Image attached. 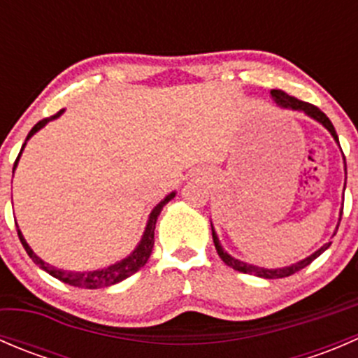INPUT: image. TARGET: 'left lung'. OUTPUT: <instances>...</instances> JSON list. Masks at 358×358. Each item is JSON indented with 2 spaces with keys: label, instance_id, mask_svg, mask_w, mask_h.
Returning <instances> with one entry per match:
<instances>
[{
  "label": "left lung",
  "instance_id": "left-lung-1",
  "mask_svg": "<svg viewBox=\"0 0 358 358\" xmlns=\"http://www.w3.org/2000/svg\"><path fill=\"white\" fill-rule=\"evenodd\" d=\"M270 95H272L273 102H275L277 106L284 107V109L301 110V112H305L306 115H310V117H312V119L319 121L320 124H322L324 128H326L327 131H329L331 135H333V138L336 140V143H339L338 135H336V129H334L333 122L329 121V117H327V115L324 114V112L320 110L319 107L312 106V103H308V102H301V100L294 99V96H289L286 92H282V90H272V92H270ZM345 169H346V164H345ZM345 185H346V183H345ZM341 215H343V208H341ZM339 222H341V218H339ZM338 227H339V223H338ZM336 230H338V229H336ZM211 232H213V243H215L216 252H218V256L223 259V263H225V265L232 266V268L237 270V272L251 273V275L262 277V279H282V277H289V275H292V273L299 272V270H301V268L308 266L310 263L313 262V259L319 258V256L322 255V252L331 246V243H326L322 248L319 249V251L313 252V255L306 256L305 259H301V262L294 263V265L284 266V268H263V266H256V265H251V263H244V262H241V259L232 258V256H230L229 252L223 251L222 244H220L218 236H216V232H215V229H213V225H211ZM334 236H336V232H334Z\"/></svg>",
  "mask_w": 358,
  "mask_h": 358
}]
</instances>
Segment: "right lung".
Segmentation results:
<instances>
[{"label":"right lung","instance_id":"1","mask_svg":"<svg viewBox=\"0 0 358 358\" xmlns=\"http://www.w3.org/2000/svg\"><path fill=\"white\" fill-rule=\"evenodd\" d=\"M62 112L64 110L57 112V114L52 115V117L43 119V121H39L38 124H34V128L29 131L25 142H27V140L31 138V136L34 135L36 131H39V129H41L43 126L46 124V122L53 121L55 117H59ZM24 147H25V143L22 145V149H20L19 157H17L15 164H13V171H15L17 162H19L20 154H22ZM173 197H175V192L168 194V196H166L164 199L159 202L156 208L152 209V213H150V216H149V222H147L145 232H143L142 241H140L138 246L135 248V251H133L129 256H126L124 259H121V262L114 263V265L107 266V268H102V270H93V272H69V270L55 268V266L48 265V263H45L41 258H38V256L34 255V251H32V249L29 248V244L25 243V239H24V236H22V232H20L19 227H17V234H19V239H20V243H22L25 251H27L29 258H31L32 262H34L36 265L39 266V268H43L46 273H50L52 277H55V279L62 280V282L69 284V286L85 287V289H99V287H109V286H112V284H117V282H121V280L128 279L129 275L136 273L140 268H142L143 265H145L147 259L150 258V252H152V248H154V230H156V222H157L159 213L162 211V208H164V206L168 204V202L171 201Z\"/></svg>","mask_w":358,"mask_h":358}]
</instances>
